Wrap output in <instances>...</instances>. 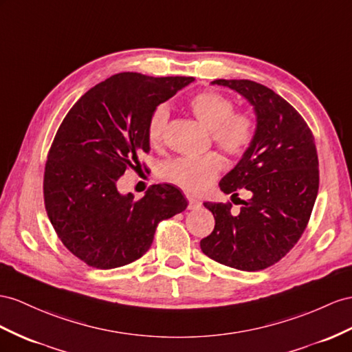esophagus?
I'll return each instance as SVG.
<instances>
[{
	"label": "esophagus",
	"mask_w": 352,
	"mask_h": 352,
	"mask_svg": "<svg viewBox=\"0 0 352 352\" xmlns=\"http://www.w3.org/2000/svg\"><path fill=\"white\" fill-rule=\"evenodd\" d=\"M202 206V202L197 201V199H193V197H188V210H199Z\"/></svg>",
	"instance_id": "obj_1"
}]
</instances>
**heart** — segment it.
<instances>
[{
    "label": "heart",
    "mask_w": 352,
    "mask_h": 352,
    "mask_svg": "<svg viewBox=\"0 0 352 352\" xmlns=\"http://www.w3.org/2000/svg\"><path fill=\"white\" fill-rule=\"evenodd\" d=\"M188 108L204 126L211 129L212 142L232 157H241L253 146L257 135L256 116L248 110H233V101L215 90H202L188 98ZM168 108L159 105L147 123V140L157 147L164 140ZM223 160L210 151L199 157H178L162 168V177L188 195H201L220 174Z\"/></svg>",
    "instance_id": "1"
}]
</instances>
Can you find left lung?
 Listing matches in <instances>:
<instances>
[{
	"label": "left lung",
	"instance_id": "1",
	"mask_svg": "<svg viewBox=\"0 0 352 352\" xmlns=\"http://www.w3.org/2000/svg\"><path fill=\"white\" fill-rule=\"evenodd\" d=\"M245 96L257 116V135L239 164L220 182L221 192L251 197L232 204L205 202L215 226L201 241L205 256L224 266L256 272L287 256L308 226L317 199L320 170L308 123L272 89L251 80H214ZM235 202V199H232Z\"/></svg>",
	"mask_w": 352,
	"mask_h": 352
}]
</instances>
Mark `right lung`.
<instances>
[{
    "mask_svg": "<svg viewBox=\"0 0 352 352\" xmlns=\"http://www.w3.org/2000/svg\"><path fill=\"white\" fill-rule=\"evenodd\" d=\"M193 80L116 74L87 90L62 120L44 168V206L62 244L87 266L135 262L151 247L157 224L187 208L173 184H153L135 201L119 193L117 182L141 169L153 110Z\"/></svg>",
    "mask_w": 352,
    "mask_h": 352,
    "instance_id": "add662e5",
    "label": "right lung"
}]
</instances>
